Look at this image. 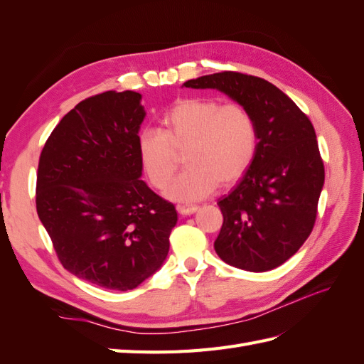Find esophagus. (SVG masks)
<instances>
[{
	"mask_svg": "<svg viewBox=\"0 0 364 364\" xmlns=\"http://www.w3.org/2000/svg\"><path fill=\"white\" fill-rule=\"evenodd\" d=\"M199 206L197 205H178V213L182 215H191L194 214Z\"/></svg>",
	"mask_w": 364,
	"mask_h": 364,
	"instance_id": "obj_1",
	"label": "esophagus"
}]
</instances>
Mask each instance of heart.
Wrapping results in <instances>:
<instances>
[{"label": "heart", "instance_id": "heart-1", "mask_svg": "<svg viewBox=\"0 0 364 364\" xmlns=\"http://www.w3.org/2000/svg\"><path fill=\"white\" fill-rule=\"evenodd\" d=\"M257 121L240 103L193 97L176 102L164 114L158 132H142L136 147L142 168L158 190L168 186L185 151L186 168L170 185L167 196L194 202L211 194L218 183L232 185L255 158Z\"/></svg>", "mask_w": 364, "mask_h": 364}]
</instances>
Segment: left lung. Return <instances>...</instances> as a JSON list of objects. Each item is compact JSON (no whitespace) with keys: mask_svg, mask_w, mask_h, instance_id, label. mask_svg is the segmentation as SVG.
<instances>
[{"mask_svg":"<svg viewBox=\"0 0 364 364\" xmlns=\"http://www.w3.org/2000/svg\"><path fill=\"white\" fill-rule=\"evenodd\" d=\"M183 86L222 91L257 121L255 158L234 191L218 202L223 225L214 241L217 255L249 272L281 266L311 234L325 182L310 118L261 77L222 71Z\"/></svg>","mask_w":364,"mask_h":364,"instance_id":"8db88e82","label":"left lung"}]
</instances>
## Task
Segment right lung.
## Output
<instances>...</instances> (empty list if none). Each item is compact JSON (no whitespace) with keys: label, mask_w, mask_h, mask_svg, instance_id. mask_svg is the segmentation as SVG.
<instances>
[{"label":"right lung","mask_w":364,"mask_h":364,"mask_svg":"<svg viewBox=\"0 0 364 364\" xmlns=\"http://www.w3.org/2000/svg\"><path fill=\"white\" fill-rule=\"evenodd\" d=\"M141 94L85 98L54 127L38 165L36 209L62 266L98 287L126 291L167 258L178 222L171 202L141 181Z\"/></svg>","instance_id":"right-lung-1"}]
</instances>
